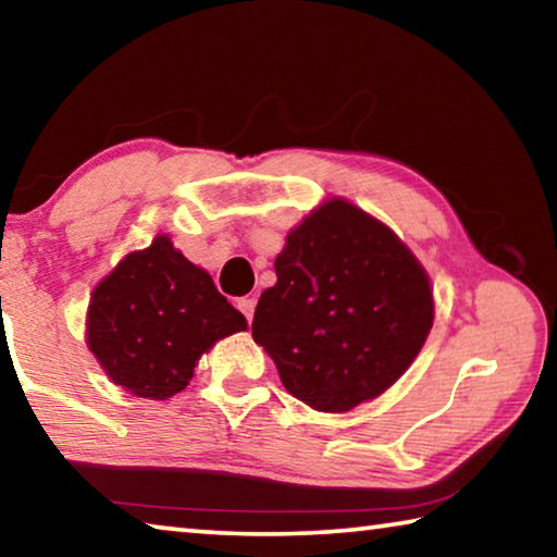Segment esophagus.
<instances>
[{"label": "esophagus", "instance_id": "obj_1", "mask_svg": "<svg viewBox=\"0 0 557 557\" xmlns=\"http://www.w3.org/2000/svg\"><path fill=\"white\" fill-rule=\"evenodd\" d=\"M235 307L240 309V314L248 319V322L252 319V314H256V299H252V297H240L238 305H235Z\"/></svg>", "mask_w": 557, "mask_h": 557}]
</instances>
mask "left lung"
Masks as SVG:
<instances>
[{"instance_id":"1","label":"left lung","mask_w":557,"mask_h":557,"mask_svg":"<svg viewBox=\"0 0 557 557\" xmlns=\"http://www.w3.org/2000/svg\"><path fill=\"white\" fill-rule=\"evenodd\" d=\"M252 338L282 385L322 412L371 400L408 371L432 329V289L412 252L354 203L334 199L287 235Z\"/></svg>"}]
</instances>
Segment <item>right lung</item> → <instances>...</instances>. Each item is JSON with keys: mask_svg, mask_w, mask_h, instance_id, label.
<instances>
[{"mask_svg": "<svg viewBox=\"0 0 557 557\" xmlns=\"http://www.w3.org/2000/svg\"><path fill=\"white\" fill-rule=\"evenodd\" d=\"M245 326L209 272L157 235L92 292L88 346L122 388L164 400L186 388L203 351Z\"/></svg>", "mask_w": 557, "mask_h": 557, "instance_id": "add662e5", "label": "right lung"}]
</instances>
